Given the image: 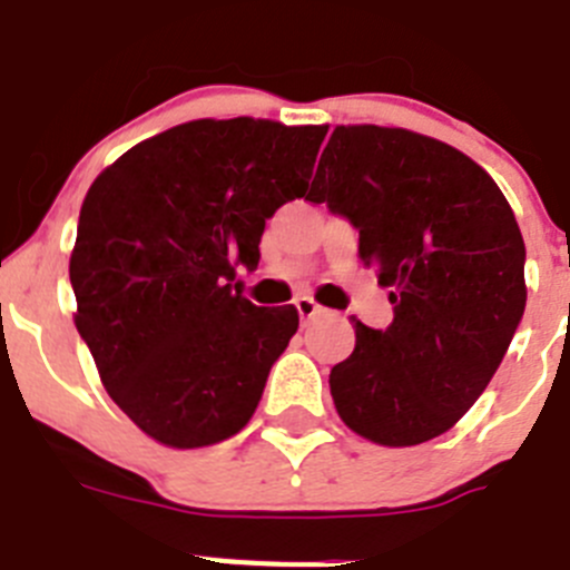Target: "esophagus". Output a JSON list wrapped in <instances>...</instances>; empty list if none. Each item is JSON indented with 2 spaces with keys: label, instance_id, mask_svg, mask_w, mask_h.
Masks as SVG:
<instances>
[{
  "label": "esophagus",
  "instance_id": "34e87169",
  "mask_svg": "<svg viewBox=\"0 0 570 570\" xmlns=\"http://www.w3.org/2000/svg\"><path fill=\"white\" fill-rule=\"evenodd\" d=\"M295 306H297V315H301V321H304V323L315 321L317 315H323V306L315 304V301H312V297H306V295L297 297Z\"/></svg>",
  "mask_w": 570,
  "mask_h": 570
}]
</instances>
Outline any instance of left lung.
I'll list each match as a JSON object with an SVG mask.
<instances>
[{
  "label": "left lung",
  "instance_id": "1",
  "mask_svg": "<svg viewBox=\"0 0 570 570\" xmlns=\"http://www.w3.org/2000/svg\"><path fill=\"white\" fill-rule=\"evenodd\" d=\"M309 202L361 233L357 255L389 286L394 321H355V348L332 366L343 423L389 449L420 445L485 392L525 312V244L494 178L432 136L337 125Z\"/></svg>",
  "mask_w": 570,
  "mask_h": 570
}]
</instances>
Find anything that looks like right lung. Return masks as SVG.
I'll list each match as a JSON object with an SVG mask.
<instances>
[{"label": "right lung", "mask_w": 570, "mask_h": 570, "mask_svg": "<svg viewBox=\"0 0 570 570\" xmlns=\"http://www.w3.org/2000/svg\"><path fill=\"white\" fill-rule=\"evenodd\" d=\"M326 125L196 119L99 173L70 253L76 330L112 403L167 449L238 434L297 309L233 289L266 218L306 193Z\"/></svg>", "instance_id": "obj_1"}]
</instances>
